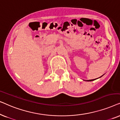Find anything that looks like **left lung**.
<instances>
[{"instance_id": "obj_1", "label": "left lung", "mask_w": 120, "mask_h": 120, "mask_svg": "<svg viewBox=\"0 0 120 120\" xmlns=\"http://www.w3.org/2000/svg\"><path fill=\"white\" fill-rule=\"evenodd\" d=\"M103 76V75H102ZM102 76H101V77ZM101 77H100V78H101ZM96 80V79H92V80H87V81H94V80Z\"/></svg>"}]
</instances>
